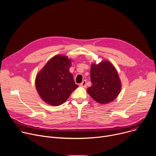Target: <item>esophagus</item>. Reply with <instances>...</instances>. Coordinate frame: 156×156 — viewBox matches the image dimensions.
<instances>
[{"label": "esophagus", "mask_w": 156, "mask_h": 156, "mask_svg": "<svg viewBox=\"0 0 156 156\" xmlns=\"http://www.w3.org/2000/svg\"><path fill=\"white\" fill-rule=\"evenodd\" d=\"M80 86L81 87H83L84 88H86L87 87V81L84 80L82 81V83L80 84Z\"/></svg>", "instance_id": "34e87169"}]
</instances>
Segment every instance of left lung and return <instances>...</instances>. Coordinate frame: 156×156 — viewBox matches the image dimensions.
<instances>
[{
	"label": "left lung",
	"mask_w": 156,
	"mask_h": 156,
	"mask_svg": "<svg viewBox=\"0 0 156 156\" xmlns=\"http://www.w3.org/2000/svg\"><path fill=\"white\" fill-rule=\"evenodd\" d=\"M91 87L87 89L88 94L101 105L115 100L120 93L121 83L116 68L109 62L103 61L91 66Z\"/></svg>",
	"instance_id": "obj_1"
}]
</instances>
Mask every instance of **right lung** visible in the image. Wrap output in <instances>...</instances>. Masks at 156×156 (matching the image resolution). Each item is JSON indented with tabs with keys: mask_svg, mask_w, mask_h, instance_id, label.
<instances>
[{
	"mask_svg": "<svg viewBox=\"0 0 156 156\" xmlns=\"http://www.w3.org/2000/svg\"><path fill=\"white\" fill-rule=\"evenodd\" d=\"M71 62L66 56L56 55L37 75L35 87L37 92L48 105L59 106L63 104L78 87L69 71Z\"/></svg>",
	"mask_w": 156,
	"mask_h": 156,
	"instance_id": "add662e5",
	"label": "right lung"
}]
</instances>
